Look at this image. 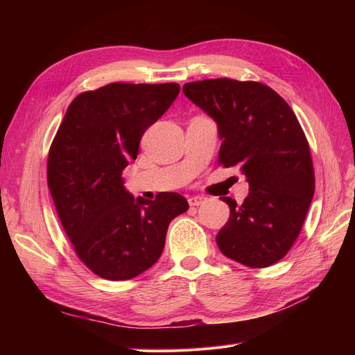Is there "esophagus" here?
Returning a JSON list of instances; mask_svg holds the SVG:
<instances>
[{"mask_svg":"<svg viewBox=\"0 0 355 355\" xmlns=\"http://www.w3.org/2000/svg\"><path fill=\"white\" fill-rule=\"evenodd\" d=\"M206 200L207 198L204 196H194V197L188 198V202H189V206H201V204L206 202Z\"/></svg>","mask_w":355,"mask_h":355,"instance_id":"34e87169","label":"esophagus"}]
</instances>
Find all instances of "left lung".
I'll return each mask as SVG.
<instances>
[{"label":"left lung","instance_id":"obj_1","mask_svg":"<svg viewBox=\"0 0 355 355\" xmlns=\"http://www.w3.org/2000/svg\"><path fill=\"white\" fill-rule=\"evenodd\" d=\"M184 93L218 124V163L237 166L249 182L243 204L222 197L231 214L216 243L230 259L266 268L292 249L304 227L315 178L309 144L280 94L257 81L187 83Z\"/></svg>","mask_w":355,"mask_h":355}]
</instances>
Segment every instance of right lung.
<instances>
[{"instance_id": "1", "label": "right lung", "mask_w": 355, "mask_h": 355, "mask_svg": "<svg viewBox=\"0 0 355 355\" xmlns=\"http://www.w3.org/2000/svg\"><path fill=\"white\" fill-rule=\"evenodd\" d=\"M179 92L176 83H111L83 92L51 142L47 185L58 216L80 261L105 280H130L151 268L168 223L189 207L176 192L135 200L123 182L146 128Z\"/></svg>"}]
</instances>
